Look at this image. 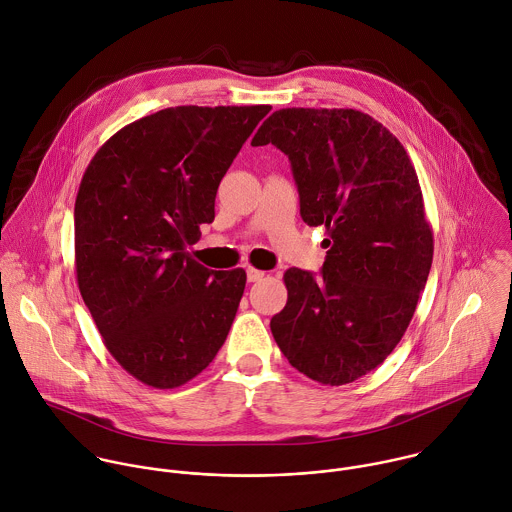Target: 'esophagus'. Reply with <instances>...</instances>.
Listing matches in <instances>:
<instances>
[{
	"label": "esophagus",
	"instance_id": "1",
	"mask_svg": "<svg viewBox=\"0 0 512 512\" xmlns=\"http://www.w3.org/2000/svg\"><path fill=\"white\" fill-rule=\"evenodd\" d=\"M263 277H265V273H263V271H259V269H255V267H249V269H247V279H249L251 283L261 281Z\"/></svg>",
	"mask_w": 512,
	"mask_h": 512
}]
</instances>
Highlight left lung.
<instances>
[{"instance_id":"left-lung-1","label":"left lung","mask_w":512,"mask_h":512,"mask_svg":"<svg viewBox=\"0 0 512 512\" xmlns=\"http://www.w3.org/2000/svg\"><path fill=\"white\" fill-rule=\"evenodd\" d=\"M273 143L293 169L301 217L327 229L323 271H285L271 333L309 379L339 387L377 369L403 339L433 263L417 171L401 141L357 109L287 107L251 145Z\"/></svg>"}]
</instances>
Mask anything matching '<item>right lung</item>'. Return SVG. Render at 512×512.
Wrapping results in <instances>:
<instances>
[{"label":"right lung","mask_w":512,"mask_h":512,"mask_svg":"<svg viewBox=\"0 0 512 512\" xmlns=\"http://www.w3.org/2000/svg\"><path fill=\"white\" fill-rule=\"evenodd\" d=\"M271 105L167 107L109 137L75 199V273L111 357L153 389L197 377L227 339L247 275L187 247Z\"/></svg>","instance_id":"obj_1"}]
</instances>
